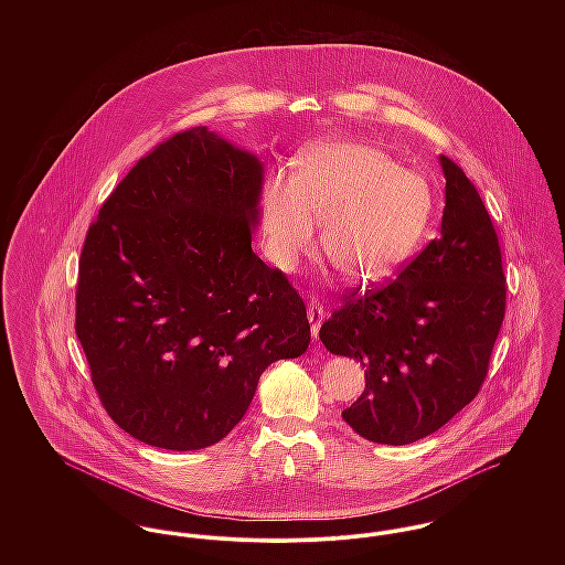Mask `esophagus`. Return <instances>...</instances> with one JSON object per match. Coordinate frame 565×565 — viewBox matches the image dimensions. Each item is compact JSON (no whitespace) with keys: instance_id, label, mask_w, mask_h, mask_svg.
I'll return each mask as SVG.
<instances>
[{"instance_id":"obj_1","label":"esophagus","mask_w":565,"mask_h":565,"mask_svg":"<svg viewBox=\"0 0 565 565\" xmlns=\"http://www.w3.org/2000/svg\"><path fill=\"white\" fill-rule=\"evenodd\" d=\"M307 318H309V322H311V337L318 339V337H320V328H322L323 318H326V311H323V307L318 300H311V302H309Z\"/></svg>"}]
</instances>
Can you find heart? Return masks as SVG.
<instances>
[{"instance_id": "b5f03b06", "label": "heart", "mask_w": 565, "mask_h": 565, "mask_svg": "<svg viewBox=\"0 0 565 565\" xmlns=\"http://www.w3.org/2000/svg\"><path fill=\"white\" fill-rule=\"evenodd\" d=\"M433 213L428 180L363 141L307 148L298 171L274 173L263 193L267 256L294 271L316 247V222L332 267L352 285L394 274L417 249Z\"/></svg>"}]
</instances>
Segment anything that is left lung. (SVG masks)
<instances>
[{
    "instance_id": "left-lung-1",
    "label": "left lung",
    "mask_w": 565,
    "mask_h": 565,
    "mask_svg": "<svg viewBox=\"0 0 565 565\" xmlns=\"http://www.w3.org/2000/svg\"><path fill=\"white\" fill-rule=\"evenodd\" d=\"M439 239L401 276L320 328L328 352L365 367V390L341 417L376 444H413L472 403L504 318L498 237L475 184L448 157Z\"/></svg>"
}]
</instances>
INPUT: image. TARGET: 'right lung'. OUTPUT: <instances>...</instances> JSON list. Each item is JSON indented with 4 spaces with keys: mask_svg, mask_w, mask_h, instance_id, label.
<instances>
[{
    "mask_svg": "<svg viewBox=\"0 0 565 565\" xmlns=\"http://www.w3.org/2000/svg\"><path fill=\"white\" fill-rule=\"evenodd\" d=\"M263 178L198 126L137 162L88 228L76 332L104 408L148 446L217 444L260 374L309 348L302 298L252 249Z\"/></svg>",
    "mask_w": 565,
    "mask_h": 565,
    "instance_id": "right-lung-1",
    "label": "right lung"
}]
</instances>
